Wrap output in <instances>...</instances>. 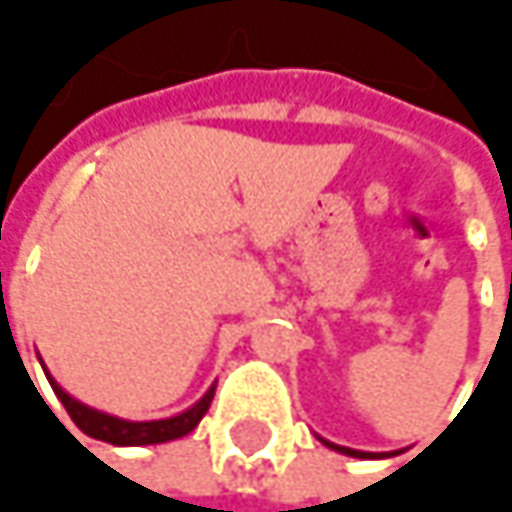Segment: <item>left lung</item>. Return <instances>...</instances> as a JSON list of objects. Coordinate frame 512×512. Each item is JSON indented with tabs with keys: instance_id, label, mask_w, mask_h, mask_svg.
I'll use <instances>...</instances> for the list:
<instances>
[{
	"instance_id": "left-lung-1",
	"label": "left lung",
	"mask_w": 512,
	"mask_h": 512,
	"mask_svg": "<svg viewBox=\"0 0 512 512\" xmlns=\"http://www.w3.org/2000/svg\"><path fill=\"white\" fill-rule=\"evenodd\" d=\"M329 445V442H326ZM335 451H341V454H350V457H367V454H361V451H350V448H338V445H332Z\"/></svg>"
}]
</instances>
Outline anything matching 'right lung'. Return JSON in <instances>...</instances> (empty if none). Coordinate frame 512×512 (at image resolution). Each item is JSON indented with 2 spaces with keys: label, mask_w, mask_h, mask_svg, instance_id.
Wrapping results in <instances>:
<instances>
[{
  "label": "right lung",
  "mask_w": 512,
  "mask_h": 512,
  "mask_svg": "<svg viewBox=\"0 0 512 512\" xmlns=\"http://www.w3.org/2000/svg\"><path fill=\"white\" fill-rule=\"evenodd\" d=\"M50 385L52 391L58 394V400L64 403L67 415L73 418V424L85 436L109 442V445H159V442H171V439H180V436L192 433L198 427V421L204 418V412L210 409L213 391H216V385H213L192 409H186V412H180L174 418H165V421H121V418H112L106 412L82 406L67 391H61L55 379H50Z\"/></svg>",
  "instance_id": "1"
}]
</instances>
